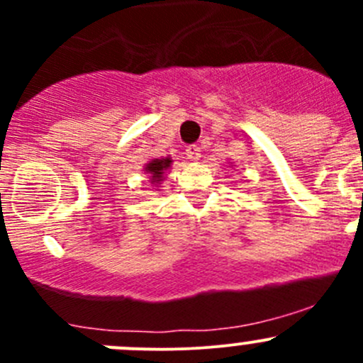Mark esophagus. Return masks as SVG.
<instances>
[{"label":"esophagus","instance_id":"34e87169","mask_svg":"<svg viewBox=\"0 0 363 363\" xmlns=\"http://www.w3.org/2000/svg\"><path fill=\"white\" fill-rule=\"evenodd\" d=\"M186 156H188V160L191 161H199L202 158V151H200L199 145H189V147L186 149Z\"/></svg>","mask_w":363,"mask_h":363}]
</instances>
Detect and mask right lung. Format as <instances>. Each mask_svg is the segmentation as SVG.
<instances>
[{"label": "right lung", "mask_w": 363, "mask_h": 363, "mask_svg": "<svg viewBox=\"0 0 363 363\" xmlns=\"http://www.w3.org/2000/svg\"><path fill=\"white\" fill-rule=\"evenodd\" d=\"M170 167H172L170 156H167V158H155V160L149 161V163H145L144 174L149 175V179H151V184L155 186V188H160L161 182L167 179L164 177V174H167V170Z\"/></svg>", "instance_id": "1"}]
</instances>
